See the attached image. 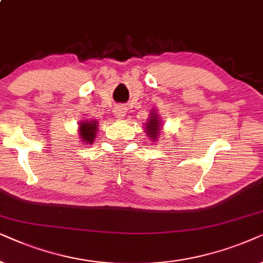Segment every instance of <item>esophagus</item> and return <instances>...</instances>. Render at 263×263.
Instances as JSON below:
<instances>
[{
    "label": "esophagus",
    "instance_id": "34e87169",
    "mask_svg": "<svg viewBox=\"0 0 263 263\" xmlns=\"http://www.w3.org/2000/svg\"><path fill=\"white\" fill-rule=\"evenodd\" d=\"M126 113H127V109L124 106H118L114 108V114L115 117L119 118V119H122L126 115Z\"/></svg>",
    "mask_w": 263,
    "mask_h": 263
}]
</instances>
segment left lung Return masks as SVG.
<instances>
[{"label": "left lung", "mask_w": 263, "mask_h": 263, "mask_svg": "<svg viewBox=\"0 0 263 263\" xmlns=\"http://www.w3.org/2000/svg\"><path fill=\"white\" fill-rule=\"evenodd\" d=\"M161 121L160 118L157 117L156 111H152L150 117L148 118V122L145 124V132L153 141H156L160 136V129H161Z\"/></svg>", "instance_id": "obj_1"}]
</instances>
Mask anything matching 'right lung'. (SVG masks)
<instances>
[{"label": "right lung", "mask_w": 263, "mask_h": 263, "mask_svg": "<svg viewBox=\"0 0 263 263\" xmlns=\"http://www.w3.org/2000/svg\"><path fill=\"white\" fill-rule=\"evenodd\" d=\"M97 121H80L79 122V135L83 142L87 144H92L96 137Z\"/></svg>", "instance_id": "obj_1"}]
</instances>
